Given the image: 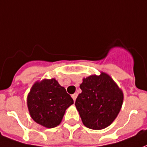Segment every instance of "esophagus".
I'll use <instances>...</instances> for the list:
<instances>
[{
    "label": "esophagus",
    "instance_id": "34e87169",
    "mask_svg": "<svg viewBox=\"0 0 147 147\" xmlns=\"http://www.w3.org/2000/svg\"><path fill=\"white\" fill-rule=\"evenodd\" d=\"M77 96H78V94H77V93H75L74 94H72V95H71V98H73L74 101H76V99Z\"/></svg>",
    "mask_w": 147,
    "mask_h": 147
}]
</instances>
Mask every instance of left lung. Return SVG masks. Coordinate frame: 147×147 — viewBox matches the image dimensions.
<instances>
[{
    "instance_id": "obj_1",
    "label": "left lung",
    "mask_w": 147,
    "mask_h": 147,
    "mask_svg": "<svg viewBox=\"0 0 147 147\" xmlns=\"http://www.w3.org/2000/svg\"><path fill=\"white\" fill-rule=\"evenodd\" d=\"M80 89L82 93L77 97L75 105L83 124L93 130L109 126L122 107V90L110 76L103 71L99 76L83 78Z\"/></svg>"
}]
</instances>
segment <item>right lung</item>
I'll return each mask as SVG.
<instances>
[{
    "label": "right lung",
    "instance_id": "add662e5",
    "mask_svg": "<svg viewBox=\"0 0 147 147\" xmlns=\"http://www.w3.org/2000/svg\"><path fill=\"white\" fill-rule=\"evenodd\" d=\"M73 99L55 79L36 81L28 93L27 104L30 117L47 128L58 126Z\"/></svg>",
    "mask_w": 147,
    "mask_h": 147
}]
</instances>
